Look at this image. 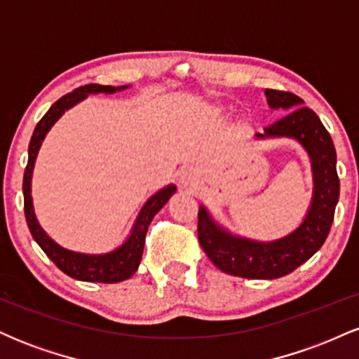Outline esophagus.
I'll return each instance as SVG.
<instances>
[{"mask_svg":"<svg viewBox=\"0 0 359 359\" xmlns=\"http://www.w3.org/2000/svg\"><path fill=\"white\" fill-rule=\"evenodd\" d=\"M180 182L184 185H192L196 182V174H194L191 168H184V170L180 172Z\"/></svg>","mask_w":359,"mask_h":359,"instance_id":"1","label":"esophagus"}]
</instances>
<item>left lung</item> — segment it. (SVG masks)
Wrapping results in <instances>:
<instances>
[{
  "instance_id": "left-lung-1",
  "label": "left lung",
  "mask_w": 359,
  "mask_h": 359,
  "mask_svg": "<svg viewBox=\"0 0 359 359\" xmlns=\"http://www.w3.org/2000/svg\"><path fill=\"white\" fill-rule=\"evenodd\" d=\"M270 108L292 109L273 125L265 128V137H290L302 143L312 160L314 199L302 224L282 240L258 243L226 233L211 219L204 208L199 209L197 238L209 259L224 271L243 278L271 280L288 275L306 263L331 231L337 199L339 177L336 170V150L331 135L302 100L287 90L265 89Z\"/></svg>"
}]
</instances>
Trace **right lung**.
Wrapping results in <instances>:
<instances>
[{
  "instance_id": "right-lung-1",
  "label": "right lung",
  "mask_w": 359,
  "mask_h": 359,
  "mask_svg": "<svg viewBox=\"0 0 359 359\" xmlns=\"http://www.w3.org/2000/svg\"><path fill=\"white\" fill-rule=\"evenodd\" d=\"M125 89L113 88V86H100V84H86L81 88L74 89L72 93L62 96L59 101H55L50 106V109L43 114V118L36 123L34 135H32L30 147H28V163L25 168L23 175V199H25V217H27L28 229H30L34 240L39 243V246L45 251L48 258L57 265V269L64 271L69 277L82 280V282H100V283H116L130 278L135 271L138 270L140 259L143 255V246H145V236L151 219L160 209L165 205L170 199L172 194L175 192V185H167L162 191H158L155 196H151L140 211V216L133 226L130 238L123 243L119 248L106 255H82L74 253L52 241L40 228L34 212V204H32V172H34L35 158L39 154L40 145H42L45 135L50 130L53 123L64 114L65 109L72 108L74 104L84 100L90 93H114V90Z\"/></svg>"
}]
</instances>
